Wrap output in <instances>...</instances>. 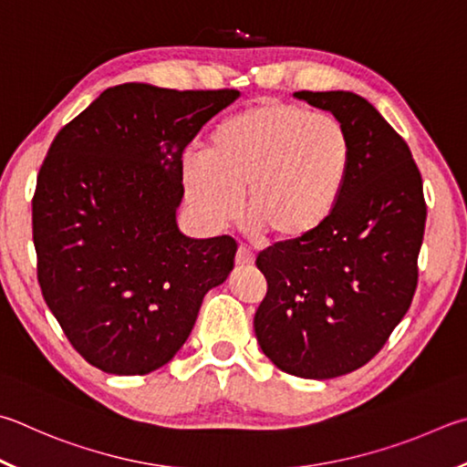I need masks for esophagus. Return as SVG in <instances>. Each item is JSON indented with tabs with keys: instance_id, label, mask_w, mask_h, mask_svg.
Listing matches in <instances>:
<instances>
[{
	"instance_id": "34e87169",
	"label": "esophagus",
	"mask_w": 467,
	"mask_h": 467,
	"mask_svg": "<svg viewBox=\"0 0 467 467\" xmlns=\"http://www.w3.org/2000/svg\"><path fill=\"white\" fill-rule=\"evenodd\" d=\"M234 261H236V265H241V267H244V265H253V263H255V255H253V253H251L249 249L239 247V251H236V257H234Z\"/></svg>"
}]
</instances>
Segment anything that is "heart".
Returning <instances> with one entry per match:
<instances>
[{
    "label": "heart",
    "mask_w": 467,
    "mask_h": 467,
    "mask_svg": "<svg viewBox=\"0 0 467 467\" xmlns=\"http://www.w3.org/2000/svg\"><path fill=\"white\" fill-rule=\"evenodd\" d=\"M351 167L343 122L284 101H259L220 120L182 169L185 198L214 226L244 214L275 243L310 239L328 223Z\"/></svg>",
    "instance_id": "obj_1"
}]
</instances>
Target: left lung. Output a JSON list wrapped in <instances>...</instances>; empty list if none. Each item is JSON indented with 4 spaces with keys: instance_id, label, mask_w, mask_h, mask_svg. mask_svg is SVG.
Here are the masks:
<instances>
[{
    "instance_id": "left-lung-1",
    "label": "left lung",
    "mask_w": 467,
    "mask_h": 467,
    "mask_svg": "<svg viewBox=\"0 0 467 467\" xmlns=\"http://www.w3.org/2000/svg\"><path fill=\"white\" fill-rule=\"evenodd\" d=\"M294 96L343 122L351 167L317 234L259 253L267 294L253 327L285 374L328 379L366 366L410 308L427 204L409 145L368 99L351 91Z\"/></svg>"
}]
</instances>
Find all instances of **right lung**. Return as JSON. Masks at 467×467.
<instances>
[{
	"mask_svg": "<svg viewBox=\"0 0 467 467\" xmlns=\"http://www.w3.org/2000/svg\"><path fill=\"white\" fill-rule=\"evenodd\" d=\"M236 89H106L50 145L32 198L47 306L83 359L145 376L188 341L234 265L231 236L190 239L175 210L183 150Z\"/></svg>",
	"mask_w": 467,
	"mask_h": 467,
	"instance_id": "1",
	"label": "right lung"
}]
</instances>
